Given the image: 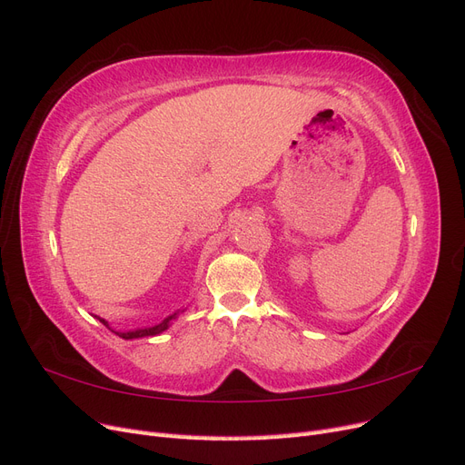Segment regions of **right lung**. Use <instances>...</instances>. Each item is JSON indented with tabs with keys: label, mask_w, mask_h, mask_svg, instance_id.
I'll return each mask as SVG.
<instances>
[{
	"label": "right lung",
	"mask_w": 465,
	"mask_h": 465,
	"mask_svg": "<svg viewBox=\"0 0 465 465\" xmlns=\"http://www.w3.org/2000/svg\"><path fill=\"white\" fill-rule=\"evenodd\" d=\"M179 314V311L177 312H173V314H170L168 319H163L160 324H156V326H151V328H137V331H129V332H115L119 338H124V340H133V338H144V336H156V334H162L163 331H168L170 328V324H172V321L177 317ZM98 321L102 322V324H106L108 326V322L104 321V319H100L98 317Z\"/></svg>",
	"instance_id": "1"
}]
</instances>
